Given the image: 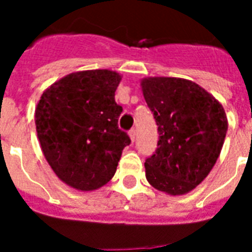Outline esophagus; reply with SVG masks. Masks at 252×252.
Segmentation results:
<instances>
[{
  "label": "esophagus",
  "instance_id": "34e87169",
  "mask_svg": "<svg viewBox=\"0 0 252 252\" xmlns=\"http://www.w3.org/2000/svg\"><path fill=\"white\" fill-rule=\"evenodd\" d=\"M129 137H130V141L134 142V140H136V129H130L129 130Z\"/></svg>",
  "mask_w": 252,
  "mask_h": 252
}]
</instances>
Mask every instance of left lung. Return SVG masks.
Here are the masks:
<instances>
[{
    "label": "left lung",
    "instance_id": "8db88e82",
    "mask_svg": "<svg viewBox=\"0 0 252 252\" xmlns=\"http://www.w3.org/2000/svg\"><path fill=\"white\" fill-rule=\"evenodd\" d=\"M141 89L159 132L157 150L145 161L146 179L158 191L186 195L220 157L229 126L225 110L213 95L184 78L148 77Z\"/></svg>",
    "mask_w": 252,
    "mask_h": 252
}]
</instances>
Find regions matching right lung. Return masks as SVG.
<instances>
[{
	"instance_id": "right-lung-1",
	"label": "right lung",
	"mask_w": 252,
	"mask_h": 252,
	"mask_svg": "<svg viewBox=\"0 0 252 252\" xmlns=\"http://www.w3.org/2000/svg\"><path fill=\"white\" fill-rule=\"evenodd\" d=\"M122 76L108 69L70 73L41 94L35 110L37 138L59 179L78 191H94L116 172L130 144L119 129L122 106L115 91Z\"/></svg>"
}]
</instances>
